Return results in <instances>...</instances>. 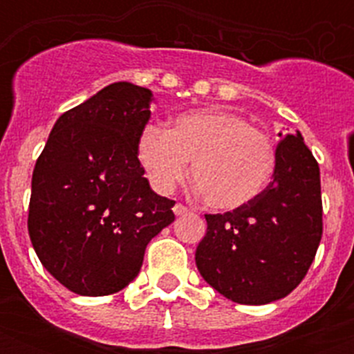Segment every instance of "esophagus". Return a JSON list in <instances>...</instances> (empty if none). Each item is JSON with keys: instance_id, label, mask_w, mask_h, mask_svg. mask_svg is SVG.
<instances>
[{"instance_id": "34e87169", "label": "esophagus", "mask_w": 354, "mask_h": 354, "mask_svg": "<svg viewBox=\"0 0 354 354\" xmlns=\"http://www.w3.org/2000/svg\"><path fill=\"white\" fill-rule=\"evenodd\" d=\"M172 211H174V215L180 216V215H185V213H189V211H191V209H189L187 205L176 204V205H174V207H172Z\"/></svg>"}]
</instances>
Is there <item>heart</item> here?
I'll return each instance as SVG.
<instances>
[{
    "instance_id": "heart-1",
    "label": "heart",
    "mask_w": 354,
    "mask_h": 354,
    "mask_svg": "<svg viewBox=\"0 0 354 354\" xmlns=\"http://www.w3.org/2000/svg\"><path fill=\"white\" fill-rule=\"evenodd\" d=\"M139 163L156 191L171 193L187 174L213 209H236L257 198L272 180V139L241 115L198 110L178 115L169 130L147 124L138 136Z\"/></svg>"
}]
</instances>
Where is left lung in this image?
<instances>
[{
	"mask_svg": "<svg viewBox=\"0 0 354 354\" xmlns=\"http://www.w3.org/2000/svg\"><path fill=\"white\" fill-rule=\"evenodd\" d=\"M205 222L194 259L216 292L241 305L288 296L305 279L324 233L319 167L301 133L283 136L274 180L257 198Z\"/></svg>",
	"mask_w": 354,
	"mask_h": 354,
	"instance_id": "obj_1",
	"label": "left lung"
}]
</instances>
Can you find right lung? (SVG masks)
Segmentation results:
<instances>
[{
	"instance_id": "add662e5",
	"label": "right lung",
	"mask_w": 354,
	"mask_h": 354,
	"mask_svg": "<svg viewBox=\"0 0 354 354\" xmlns=\"http://www.w3.org/2000/svg\"><path fill=\"white\" fill-rule=\"evenodd\" d=\"M152 91L106 86L62 113L32 171L29 236L44 268L79 296H108L139 274L145 248L174 221L139 163Z\"/></svg>"
}]
</instances>
